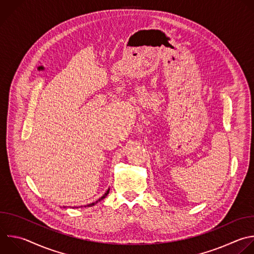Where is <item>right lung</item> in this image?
Returning <instances> with one entry per match:
<instances>
[{
    "label": "right lung",
    "mask_w": 254,
    "mask_h": 254,
    "mask_svg": "<svg viewBox=\"0 0 254 254\" xmlns=\"http://www.w3.org/2000/svg\"><path fill=\"white\" fill-rule=\"evenodd\" d=\"M109 192H110V189H109V190H107V191H106V193H105V194H104V195H103V196H102V197H101V198H99V199H98V200H97V201H96V202H93V203H90V204H88V205H87V206H93V205H95V204H97V203H98V202H99V201H101V200H103V199H104V198H106V196H107V195H108V194H109ZM84 207H86V206H84Z\"/></svg>",
    "instance_id": "1"
}]
</instances>
